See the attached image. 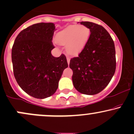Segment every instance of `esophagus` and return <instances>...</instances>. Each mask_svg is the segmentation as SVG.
Returning a JSON list of instances; mask_svg holds the SVG:
<instances>
[{"label":"esophagus","instance_id":"34e87169","mask_svg":"<svg viewBox=\"0 0 134 134\" xmlns=\"http://www.w3.org/2000/svg\"><path fill=\"white\" fill-rule=\"evenodd\" d=\"M70 58L69 57H67V63H68V64L69 65V64H70Z\"/></svg>","mask_w":134,"mask_h":134}]
</instances>
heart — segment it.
I'll use <instances>...</instances> for the list:
<instances>
[{"label": "heart", "mask_w": 134, "mask_h": 134, "mask_svg": "<svg viewBox=\"0 0 134 134\" xmlns=\"http://www.w3.org/2000/svg\"><path fill=\"white\" fill-rule=\"evenodd\" d=\"M90 29L86 26H69L57 35V42L66 45V50L70 54L75 55L84 48L89 40Z\"/></svg>", "instance_id": "heart-1"}]
</instances>
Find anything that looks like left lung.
<instances>
[{"label":"left lung","mask_w":134,"mask_h":134,"mask_svg":"<svg viewBox=\"0 0 134 134\" xmlns=\"http://www.w3.org/2000/svg\"><path fill=\"white\" fill-rule=\"evenodd\" d=\"M90 29L89 40L78 57L70 59L72 82L79 93L94 95L107 86L116 69L114 41L102 26L80 23Z\"/></svg>","instance_id":"1"}]
</instances>
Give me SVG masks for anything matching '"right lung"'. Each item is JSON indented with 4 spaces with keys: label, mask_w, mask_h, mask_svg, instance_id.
I'll use <instances>...</instances> for the list:
<instances>
[{
    "label": "right lung",
    "mask_w": 134,
    "mask_h": 134,
    "mask_svg": "<svg viewBox=\"0 0 134 134\" xmlns=\"http://www.w3.org/2000/svg\"><path fill=\"white\" fill-rule=\"evenodd\" d=\"M55 31L53 23L33 24L20 32L12 48L15 79L25 93L35 98L53 95L68 67L65 55L55 57L51 53Z\"/></svg>",
    "instance_id": "right-lung-1"
}]
</instances>
